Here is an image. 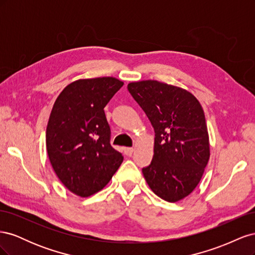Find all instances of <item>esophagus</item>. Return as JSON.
<instances>
[{
    "instance_id": "34e87169",
    "label": "esophagus",
    "mask_w": 255,
    "mask_h": 255,
    "mask_svg": "<svg viewBox=\"0 0 255 255\" xmlns=\"http://www.w3.org/2000/svg\"><path fill=\"white\" fill-rule=\"evenodd\" d=\"M134 152V149L133 148H125V154L127 156H130Z\"/></svg>"
}]
</instances>
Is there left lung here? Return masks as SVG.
Instances as JSON below:
<instances>
[{
    "mask_svg": "<svg viewBox=\"0 0 255 255\" xmlns=\"http://www.w3.org/2000/svg\"><path fill=\"white\" fill-rule=\"evenodd\" d=\"M155 133L151 164L142 168L152 191L176 202L194 190L210 159L205 116L194 95L158 81L128 85Z\"/></svg>",
    "mask_w": 255,
    "mask_h": 255,
    "instance_id": "obj_1",
    "label": "left lung"
}]
</instances>
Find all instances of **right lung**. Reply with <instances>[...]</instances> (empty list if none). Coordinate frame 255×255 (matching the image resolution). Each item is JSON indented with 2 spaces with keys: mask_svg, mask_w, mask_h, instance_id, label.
I'll use <instances>...</instances> for the list:
<instances>
[{
  "mask_svg": "<svg viewBox=\"0 0 255 255\" xmlns=\"http://www.w3.org/2000/svg\"><path fill=\"white\" fill-rule=\"evenodd\" d=\"M122 86L123 82L111 76L79 80L54 103L45 133L48 155L60 182L80 197L103 189L123 161L111 145L104 113Z\"/></svg>",
  "mask_w": 255,
  "mask_h": 255,
  "instance_id": "right-lung-1",
  "label": "right lung"
}]
</instances>
